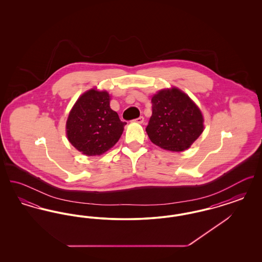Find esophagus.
Instances as JSON below:
<instances>
[{
  "mask_svg": "<svg viewBox=\"0 0 262 262\" xmlns=\"http://www.w3.org/2000/svg\"><path fill=\"white\" fill-rule=\"evenodd\" d=\"M134 122L137 123V124H142L144 122V118L143 117H138L137 119L134 120Z\"/></svg>",
  "mask_w": 262,
  "mask_h": 262,
  "instance_id": "esophagus-1",
  "label": "esophagus"
}]
</instances>
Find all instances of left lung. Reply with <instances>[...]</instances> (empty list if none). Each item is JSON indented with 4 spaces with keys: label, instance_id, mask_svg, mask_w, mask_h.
Wrapping results in <instances>:
<instances>
[{
    "label": "left lung",
    "instance_id": "8db88e82",
    "mask_svg": "<svg viewBox=\"0 0 262 262\" xmlns=\"http://www.w3.org/2000/svg\"><path fill=\"white\" fill-rule=\"evenodd\" d=\"M152 116L146 133L150 140L163 149H187L203 132L200 108L182 90L163 89L151 99Z\"/></svg>",
    "mask_w": 262,
    "mask_h": 262
}]
</instances>
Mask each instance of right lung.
I'll use <instances>...</instances> for the list:
<instances>
[{"mask_svg":"<svg viewBox=\"0 0 262 262\" xmlns=\"http://www.w3.org/2000/svg\"><path fill=\"white\" fill-rule=\"evenodd\" d=\"M125 125L110 108L109 93L90 89L75 102L66 128L68 139L74 147L82 154L94 156L113 147Z\"/></svg>","mask_w":262,"mask_h":262,"instance_id":"add662e5","label":"right lung"}]
</instances>
